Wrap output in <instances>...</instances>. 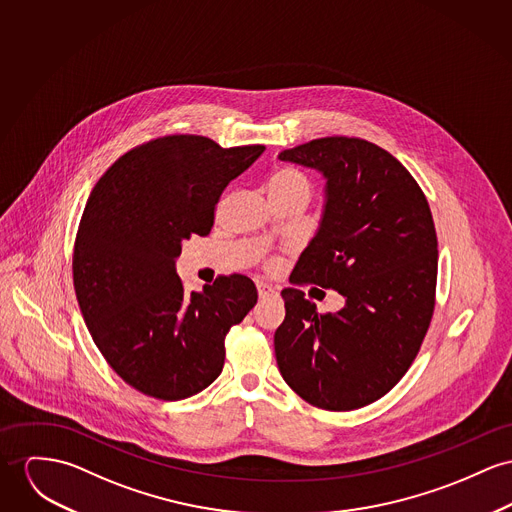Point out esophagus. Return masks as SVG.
I'll return each mask as SVG.
<instances>
[{"mask_svg":"<svg viewBox=\"0 0 512 512\" xmlns=\"http://www.w3.org/2000/svg\"><path fill=\"white\" fill-rule=\"evenodd\" d=\"M257 292H259V298H261V300H265V298H275L276 294H278L276 288L265 284V282H259V284H257Z\"/></svg>","mask_w":512,"mask_h":512,"instance_id":"34e87169","label":"esophagus"}]
</instances>
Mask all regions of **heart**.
Here are the masks:
<instances>
[{"label":"heart","instance_id":"obj_1","mask_svg":"<svg viewBox=\"0 0 512 512\" xmlns=\"http://www.w3.org/2000/svg\"><path fill=\"white\" fill-rule=\"evenodd\" d=\"M269 189H290V191H300L306 197L312 195V183L308 181L306 175H302L296 169H278L275 175L271 177Z\"/></svg>","mask_w":512,"mask_h":512}]
</instances>
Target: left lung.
<instances>
[{
	"label": "left lung",
	"instance_id": "8db88e82",
	"mask_svg": "<svg viewBox=\"0 0 512 512\" xmlns=\"http://www.w3.org/2000/svg\"><path fill=\"white\" fill-rule=\"evenodd\" d=\"M278 159L325 177L321 222L290 282L333 288L345 306L319 314L302 290L284 288L276 364L315 407L358 409L394 388L427 335L438 267L433 214L411 173L372 142L317 138Z\"/></svg>",
	"mask_w": 512,
	"mask_h": 512
}]
</instances>
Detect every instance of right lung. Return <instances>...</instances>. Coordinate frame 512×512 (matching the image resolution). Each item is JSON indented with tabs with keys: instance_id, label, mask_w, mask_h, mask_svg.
<instances>
[{
	"instance_id": "right-lung-1",
	"label": "right lung",
	"mask_w": 512,
	"mask_h": 512,
	"mask_svg": "<svg viewBox=\"0 0 512 512\" xmlns=\"http://www.w3.org/2000/svg\"><path fill=\"white\" fill-rule=\"evenodd\" d=\"M263 152L163 136L118 158L87 198L72 263L79 310L134 390L177 401L220 376L226 335L257 304V288L230 275L187 292L175 259L183 239L210 234L222 191Z\"/></svg>"
}]
</instances>
